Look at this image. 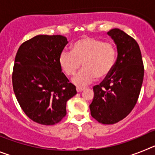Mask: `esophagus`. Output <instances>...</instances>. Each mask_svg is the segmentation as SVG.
Segmentation results:
<instances>
[{
	"label": "esophagus",
	"instance_id": "esophagus-1",
	"mask_svg": "<svg viewBox=\"0 0 155 155\" xmlns=\"http://www.w3.org/2000/svg\"><path fill=\"white\" fill-rule=\"evenodd\" d=\"M84 89V87H79V86H78V87H76V90L78 92H81V91H82Z\"/></svg>",
	"mask_w": 155,
	"mask_h": 155
}]
</instances>
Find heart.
Returning a JSON list of instances; mask_svg holds the SVG:
<instances>
[{"label":"heart","instance_id":"1","mask_svg":"<svg viewBox=\"0 0 155 155\" xmlns=\"http://www.w3.org/2000/svg\"><path fill=\"white\" fill-rule=\"evenodd\" d=\"M117 50L113 42H103L86 37L72 45L71 51L63 50L59 56V64L68 76H74L81 68L83 69L74 78L76 85L84 86L95 78H105L113 71L116 64Z\"/></svg>","mask_w":155,"mask_h":155}]
</instances>
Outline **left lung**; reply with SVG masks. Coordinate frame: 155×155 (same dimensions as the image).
Here are the masks:
<instances>
[{
  "mask_svg": "<svg viewBox=\"0 0 155 155\" xmlns=\"http://www.w3.org/2000/svg\"><path fill=\"white\" fill-rule=\"evenodd\" d=\"M117 47L113 71L93 87L91 115L98 123L114 124L130 114L137 102L144 74L141 52L136 40L119 28L107 32Z\"/></svg>",
  "mask_w": 155,
  "mask_h": 155,
  "instance_id": "8db88e82",
  "label": "left lung"
}]
</instances>
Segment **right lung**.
I'll return each mask as SVG.
<instances>
[{
	"instance_id": "right-lung-1",
	"label": "right lung",
	"mask_w": 155,
	"mask_h": 155,
	"mask_svg": "<svg viewBox=\"0 0 155 155\" xmlns=\"http://www.w3.org/2000/svg\"><path fill=\"white\" fill-rule=\"evenodd\" d=\"M61 35H39L18 48L12 73L14 92L28 118L42 125H54L67 114V102L77 94L59 64L68 44Z\"/></svg>"
}]
</instances>
